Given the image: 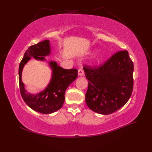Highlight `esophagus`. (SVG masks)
I'll return each instance as SVG.
<instances>
[{
  "label": "esophagus",
  "mask_w": 152,
  "mask_h": 152,
  "mask_svg": "<svg viewBox=\"0 0 152 152\" xmlns=\"http://www.w3.org/2000/svg\"><path fill=\"white\" fill-rule=\"evenodd\" d=\"M78 75L79 76H83L84 75V70L82 68H80L78 70Z\"/></svg>",
  "instance_id": "1"
}]
</instances>
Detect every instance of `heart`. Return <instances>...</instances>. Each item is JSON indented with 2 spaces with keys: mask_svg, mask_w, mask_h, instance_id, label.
I'll return each mask as SVG.
<instances>
[{
  "mask_svg": "<svg viewBox=\"0 0 152 152\" xmlns=\"http://www.w3.org/2000/svg\"><path fill=\"white\" fill-rule=\"evenodd\" d=\"M94 59H95V61H96V62L101 61L102 60V56H96L95 58Z\"/></svg>",
  "mask_w": 152,
  "mask_h": 152,
  "instance_id": "obj_1",
  "label": "heart"
}]
</instances>
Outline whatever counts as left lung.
Masks as SVG:
<instances>
[{
    "label": "left lung",
    "instance_id": "obj_1",
    "mask_svg": "<svg viewBox=\"0 0 152 152\" xmlns=\"http://www.w3.org/2000/svg\"><path fill=\"white\" fill-rule=\"evenodd\" d=\"M84 70L89 80L86 103L93 111L112 113L129 99L134 65L127 50L116 53L99 68L85 65Z\"/></svg>",
    "mask_w": 152,
    "mask_h": 152
}]
</instances>
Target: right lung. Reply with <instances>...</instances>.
Segmentation results:
<instances>
[{
  "instance_id": "right-lung-1",
  "label": "right lung",
  "mask_w": 152,
  "mask_h": 152,
  "mask_svg": "<svg viewBox=\"0 0 152 152\" xmlns=\"http://www.w3.org/2000/svg\"><path fill=\"white\" fill-rule=\"evenodd\" d=\"M50 54L49 40H44L28 48L19 66V84L23 99L32 110L44 114L52 113L62 107L65 102L66 89L78 76L77 69L66 70L58 66L56 61H49V65L52 70V77L46 88L37 94L28 93L21 80L23 68L31 57H34L37 60L45 61L44 56Z\"/></svg>"
}]
</instances>
